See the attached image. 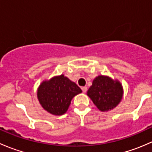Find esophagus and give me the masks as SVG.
Instances as JSON below:
<instances>
[{
    "instance_id": "34e87169",
    "label": "esophagus",
    "mask_w": 152,
    "mask_h": 152,
    "mask_svg": "<svg viewBox=\"0 0 152 152\" xmlns=\"http://www.w3.org/2000/svg\"><path fill=\"white\" fill-rule=\"evenodd\" d=\"M82 91H83V93H86V92H87V87H82Z\"/></svg>"
}]
</instances>
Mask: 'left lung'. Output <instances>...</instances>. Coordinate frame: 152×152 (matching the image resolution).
<instances>
[{
  "label": "left lung",
  "mask_w": 152,
  "mask_h": 152,
  "mask_svg": "<svg viewBox=\"0 0 152 152\" xmlns=\"http://www.w3.org/2000/svg\"><path fill=\"white\" fill-rule=\"evenodd\" d=\"M87 95L100 111L107 112L113 110L121 102L123 86L118 79L99 75L93 81Z\"/></svg>",
  "instance_id": "1"
}]
</instances>
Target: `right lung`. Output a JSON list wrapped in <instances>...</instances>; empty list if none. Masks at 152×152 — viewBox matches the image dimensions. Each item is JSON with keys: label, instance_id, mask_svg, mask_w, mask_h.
Instances as JSON below:
<instances>
[{"label": "right lung", "instance_id": "add662e5", "mask_svg": "<svg viewBox=\"0 0 152 152\" xmlns=\"http://www.w3.org/2000/svg\"><path fill=\"white\" fill-rule=\"evenodd\" d=\"M82 92L75 82L62 74L42 81L37 90V96L45 111L62 115L68 110L73 98Z\"/></svg>", "mask_w": 152, "mask_h": 152}]
</instances>
